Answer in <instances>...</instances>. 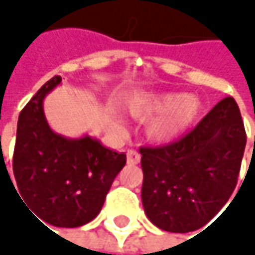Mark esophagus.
<instances>
[{"mask_svg":"<svg viewBox=\"0 0 255 255\" xmlns=\"http://www.w3.org/2000/svg\"><path fill=\"white\" fill-rule=\"evenodd\" d=\"M127 162L129 165H135L140 162V153L137 150H128L127 152Z\"/></svg>","mask_w":255,"mask_h":255,"instance_id":"obj_1","label":"esophagus"}]
</instances>
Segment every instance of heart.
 Listing matches in <instances>:
<instances>
[{
	"instance_id": "obj_1",
	"label": "heart",
	"mask_w": 255,
	"mask_h": 255,
	"mask_svg": "<svg viewBox=\"0 0 255 255\" xmlns=\"http://www.w3.org/2000/svg\"><path fill=\"white\" fill-rule=\"evenodd\" d=\"M131 117L140 121L152 120L147 134L155 141H170L187 127L199 111V102L192 96L176 93L137 99L128 106Z\"/></svg>"
}]
</instances>
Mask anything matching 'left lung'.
Here are the masks:
<instances>
[{
    "mask_svg": "<svg viewBox=\"0 0 255 255\" xmlns=\"http://www.w3.org/2000/svg\"><path fill=\"white\" fill-rule=\"evenodd\" d=\"M245 144L239 108L225 97L176 141L141 146V201L149 220L173 233L211 222L236 187Z\"/></svg>",
    "mask_w": 255,
    "mask_h": 255,
    "instance_id": "1",
    "label": "left lung"
}]
</instances>
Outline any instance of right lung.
<instances>
[{
    "label": "right lung",
    "instance_id": "add662e5",
    "mask_svg": "<svg viewBox=\"0 0 255 255\" xmlns=\"http://www.w3.org/2000/svg\"><path fill=\"white\" fill-rule=\"evenodd\" d=\"M60 81L59 75L47 81L19 115L13 153L14 189L42 225L78 228L100 213L127 156L88 135L71 140L51 131L42 100Z\"/></svg>",
    "mask_w": 255,
    "mask_h": 255
}]
</instances>
